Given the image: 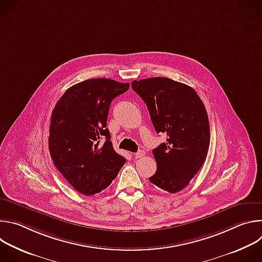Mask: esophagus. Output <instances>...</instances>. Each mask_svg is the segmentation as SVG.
I'll return each mask as SVG.
<instances>
[{
  "instance_id": "34e87169",
  "label": "esophagus",
  "mask_w": 262,
  "mask_h": 262,
  "mask_svg": "<svg viewBox=\"0 0 262 262\" xmlns=\"http://www.w3.org/2000/svg\"><path fill=\"white\" fill-rule=\"evenodd\" d=\"M143 157H145V151L144 150H139L138 152L135 154V158L136 159H141Z\"/></svg>"
}]
</instances>
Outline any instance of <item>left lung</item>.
<instances>
[{
    "label": "left lung",
    "mask_w": 262,
    "mask_h": 262,
    "mask_svg": "<svg viewBox=\"0 0 262 262\" xmlns=\"http://www.w3.org/2000/svg\"><path fill=\"white\" fill-rule=\"evenodd\" d=\"M132 87L146 103L157 133L167 135L166 143L152 150L158 169L149 181L177 193L205 162L210 140L206 108L192 87L168 78L133 81Z\"/></svg>",
    "instance_id": "obj_1"
}]
</instances>
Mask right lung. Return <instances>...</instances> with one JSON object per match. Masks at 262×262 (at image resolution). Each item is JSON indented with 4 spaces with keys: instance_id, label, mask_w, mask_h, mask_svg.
<instances>
[{
    "instance_id": "right-lung-1",
    "label": "right lung",
    "mask_w": 262,
    "mask_h": 262,
    "mask_svg": "<svg viewBox=\"0 0 262 262\" xmlns=\"http://www.w3.org/2000/svg\"><path fill=\"white\" fill-rule=\"evenodd\" d=\"M128 88L129 83L90 79L68 88L54 107L51 158L72 188L83 195L106 189L126 162L114 150L106 119L112 100Z\"/></svg>"
}]
</instances>
